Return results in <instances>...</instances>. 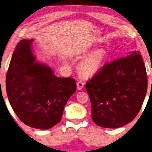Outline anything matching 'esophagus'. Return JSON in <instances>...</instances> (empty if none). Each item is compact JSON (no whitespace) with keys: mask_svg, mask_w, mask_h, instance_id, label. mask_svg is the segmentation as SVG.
<instances>
[{"mask_svg":"<svg viewBox=\"0 0 152 152\" xmlns=\"http://www.w3.org/2000/svg\"><path fill=\"white\" fill-rule=\"evenodd\" d=\"M84 86V83L82 81H79L77 83V87L78 89H82Z\"/></svg>","mask_w":152,"mask_h":152,"instance_id":"34e87169","label":"esophagus"}]
</instances>
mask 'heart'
<instances>
[{
	"label": "heart",
	"instance_id": "1",
	"mask_svg": "<svg viewBox=\"0 0 152 152\" xmlns=\"http://www.w3.org/2000/svg\"><path fill=\"white\" fill-rule=\"evenodd\" d=\"M106 58V53L103 50H97L89 54L81 62L79 69L85 75H91L96 73L102 65Z\"/></svg>",
	"mask_w": 152,
	"mask_h": 152
}]
</instances>
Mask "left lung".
Segmentation results:
<instances>
[{"label":"left lung","mask_w":152,"mask_h":152,"mask_svg":"<svg viewBox=\"0 0 152 152\" xmlns=\"http://www.w3.org/2000/svg\"><path fill=\"white\" fill-rule=\"evenodd\" d=\"M91 118L104 128H118L132 121L142 106L148 76L139 51L106 63L86 84Z\"/></svg>","instance_id":"8db88e82"}]
</instances>
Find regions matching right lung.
<instances>
[{"label":"right lung","mask_w":152,"mask_h":152,"mask_svg":"<svg viewBox=\"0 0 152 152\" xmlns=\"http://www.w3.org/2000/svg\"><path fill=\"white\" fill-rule=\"evenodd\" d=\"M32 41L22 39L15 48L6 76L7 94L25 125L48 129L61 121L76 83L72 77H57L50 67L36 63Z\"/></svg>","instance_id":"1"}]
</instances>
